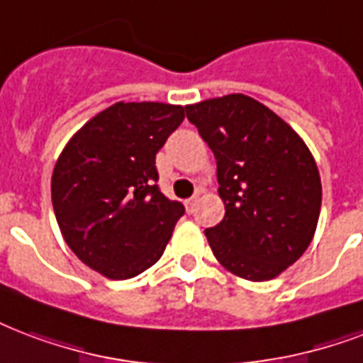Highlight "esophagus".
I'll use <instances>...</instances> for the list:
<instances>
[{
    "label": "esophagus",
    "instance_id": "34e87169",
    "mask_svg": "<svg viewBox=\"0 0 363 363\" xmlns=\"http://www.w3.org/2000/svg\"><path fill=\"white\" fill-rule=\"evenodd\" d=\"M198 198H200V194H196V196H192V198H188V200L184 201V206H186L188 213L194 211V207H196V203H198Z\"/></svg>",
    "mask_w": 363,
    "mask_h": 363
}]
</instances>
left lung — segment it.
I'll return each mask as SVG.
<instances>
[{
	"label": "left lung",
	"instance_id": "obj_1",
	"mask_svg": "<svg viewBox=\"0 0 363 363\" xmlns=\"http://www.w3.org/2000/svg\"><path fill=\"white\" fill-rule=\"evenodd\" d=\"M217 160L225 218L207 228L217 261L243 280L267 281L311 245L322 182L308 146L280 116L247 95L186 106Z\"/></svg>",
	"mask_w": 363,
	"mask_h": 363
}]
</instances>
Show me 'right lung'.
Returning <instances> with one entry per match:
<instances>
[{
  "instance_id": "1",
  "label": "right lung",
  "mask_w": 363,
  "mask_h": 363,
  "mask_svg": "<svg viewBox=\"0 0 363 363\" xmlns=\"http://www.w3.org/2000/svg\"><path fill=\"white\" fill-rule=\"evenodd\" d=\"M186 106L116 102L68 140L55 163L51 200L65 242L110 280H129L165 251L181 201L157 188L156 154Z\"/></svg>"
}]
</instances>
